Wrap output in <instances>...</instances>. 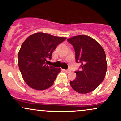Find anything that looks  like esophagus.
I'll return each mask as SVG.
<instances>
[{"label":"esophagus","mask_w":121,"mask_h":121,"mask_svg":"<svg viewBox=\"0 0 121 121\" xmlns=\"http://www.w3.org/2000/svg\"><path fill=\"white\" fill-rule=\"evenodd\" d=\"M64 71H66V72H67V73L70 72V70H69V69H68V70H64Z\"/></svg>","instance_id":"1"}]
</instances>
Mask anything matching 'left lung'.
I'll return each mask as SVG.
<instances>
[{
    "mask_svg": "<svg viewBox=\"0 0 121 121\" xmlns=\"http://www.w3.org/2000/svg\"><path fill=\"white\" fill-rule=\"evenodd\" d=\"M67 41L74 49L76 63L81 64V70L75 71L76 78L70 81V85L78 93L92 92L105 78L107 70L105 51L96 41L89 36H75Z\"/></svg>",
    "mask_w": 121,
    "mask_h": 121,
    "instance_id": "1",
    "label": "left lung"
}]
</instances>
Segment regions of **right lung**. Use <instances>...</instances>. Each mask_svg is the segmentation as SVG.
Masks as SVG:
<instances>
[{"instance_id": "add662e5", "label": "right lung", "mask_w": 121, "mask_h": 121, "mask_svg": "<svg viewBox=\"0 0 121 121\" xmlns=\"http://www.w3.org/2000/svg\"><path fill=\"white\" fill-rule=\"evenodd\" d=\"M66 38L38 32L26 39L18 53V65L26 84L36 90H45L53 84L60 69L47 65L57 45Z\"/></svg>"}]
</instances>
